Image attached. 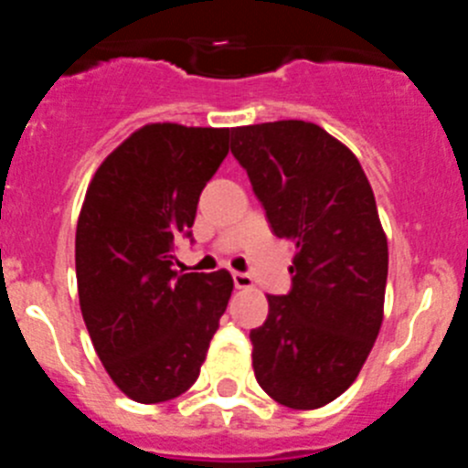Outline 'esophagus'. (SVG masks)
Listing matches in <instances>:
<instances>
[{
	"label": "esophagus",
	"mask_w": 468,
	"mask_h": 468,
	"mask_svg": "<svg viewBox=\"0 0 468 468\" xmlns=\"http://www.w3.org/2000/svg\"><path fill=\"white\" fill-rule=\"evenodd\" d=\"M231 279H234V285H237L239 291L253 288V276H250V274H243V271H234V274H231Z\"/></svg>",
	"instance_id": "obj_1"
}]
</instances>
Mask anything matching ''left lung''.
<instances>
[{
    "mask_svg": "<svg viewBox=\"0 0 468 468\" xmlns=\"http://www.w3.org/2000/svg\"><path fill=\"white\" fill-rule=\"evenodd\" d=\"M271 231L295 248L288 295L250 330L260 387L292 410L324 408L354 384L384 316L388 248L354 152L309 122L231 128Z\"/></svg>",
    "mask_w": 468,
    "mask_h": 468,
    "instance_id": "1",
    "label": "left lung"
}]
</instances>
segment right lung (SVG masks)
<instances>
[{"instance_id": "1", "label": "right lung", "mask_w": 468, "mask_h": 468, "mask_svg": "<svg viewBox=\"0 0 468 468\" xmlns=\"http://www.w3.org/2000/svg\"><path fill=\"white\" fill-rule=\"evenodd\" d=\"M229 152V128L147 123L95 171L74 239L86 330L112 382L138 403L198 378L234 281L173 270L197 204Z\"/></svg>"}]
</instances>
